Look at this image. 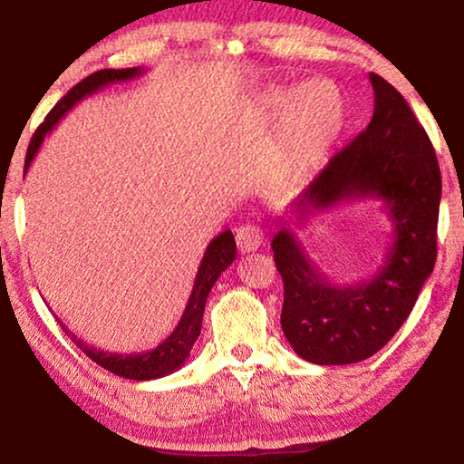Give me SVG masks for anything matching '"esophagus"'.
<instances>
[{"mask_svg":"<svg viewBox=\"0 0 464 464\" xmlns=\"http://www.w3.org/2000/svg\"><path fill=\"white\" fill-rule=\"evenodd\" d=\"M263 229H258L256 225H244L239 227L237 233H235V241H237V250L241 254L256 252L260 244H263Z\"/></svg>","mask_w":464,"mask_h":464,"instance_id":"34e87169","label":"esophagus"}]
</instances>
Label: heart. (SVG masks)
<instances>
[{
	"label": "heart",
	"mask_w": 464,
	"mask_h": 464,
	"mask_svg": "<svg viewBox=\"0 0 464 464\" xmlns=\"http://www.w3.org/2000/svg\"><path fill=\"white\" fill-rule=\"evenodd\" d=\"M271 121H282L269 161L276 180H296L322 160L343 128L344 107L336 86L315 80L300 88H271L263 99Z\"/></svg>",
	"instance_id": "1"
}]
</instances>
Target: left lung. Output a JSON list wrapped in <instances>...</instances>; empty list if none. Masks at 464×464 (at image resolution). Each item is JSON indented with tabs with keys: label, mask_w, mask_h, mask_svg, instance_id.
<instances>
[{
	"label": "left lung",
	"mask_w": 464,
	"mask_h": 464,
	"mask_svg": "<svg viewBox=\"0 0 464 464\" xmlns=\"http://www.w3.org/2000/svg\"><path fill=\"white\" fill-rule=\"evenodd\" d=\"M374 115L292 201L271 241L284 279L282 330L295 353L347 365L381 351L414 309L435 266L441 174L425 128L387 80L370 73ZM355 198L383 201L394 225L383 265L370 280L334 285L319 272L292 226Z\"/></svg>",
	"instance_id": "1"
}]
</instances>
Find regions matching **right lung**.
Masks as SVG:
<instances>
[{
	"label": "right lung",
	"mask_w": 464,
	"mask_h": 464,
	"mask_svg": "<svg viewBox=\"0 0 464 464\" xmlns=\"http://www.w3.org/2000/svg\"><path fill=\"white\" fill-rule=\"evenodd\" d=\"M142 71L145 69L140 67L102 69V71H96L92 75H88L86 80H82L77 86L71 88L69 92L56 102V107L50 111L48 117H45V121L37 128L34 139H31V145L27 149V160H24V172L29 169L31 161L35 160L39 147L44 145L45 136L56 128V123L61 121L77 102L83 101L90 94L99 92L102 88L111 86V83L136 80V77L142 75ZM235 256H237V246H235V237L231 231H223L220 235H217L210 244H208L204 258H201L199 263L198 276H195L191 296H188V303L185 306V311H182L180 322L176 324L172 334L151 351H142V353H109V351L90 347L88 343H83L82 338H77L73 332L61 322V319H58V324L63 325L64 334H67L71 341H73L77 347L90 357V360L102 365L104 370L113 372L117 376L130 378V381H153V378L168 376L179 368H182V363L187 362V357L191 353L193 344L198 341L201 332V319H204L208 295H210L212 285L217 284L220 273L233 263Z\"/></svg>",
	"instance_id": "1"
}]
</instances>
